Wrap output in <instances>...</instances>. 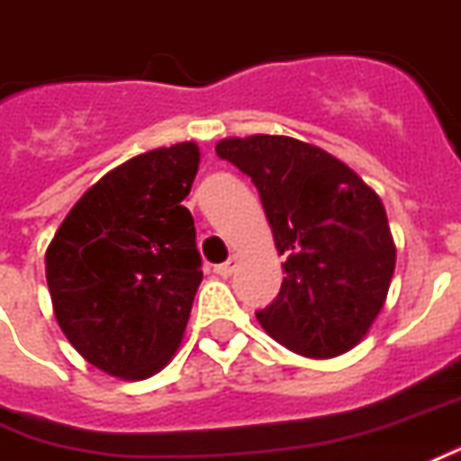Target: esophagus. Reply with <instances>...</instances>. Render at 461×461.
<instances>
[{"mask_svg": "<svg viewBox=\"0 0 461 461\" xmlns=\"http://www.w3.org/2000/svg\"><path fill=\"white\" fill-rule=\"evenodd\" d=\"M237 264H240V257H237V254H231L227 262L217 264V267H214V272H217L220 276H231V272L237 269Z\"/></svg>", "mask_w": 461, "mask_h": 461, "instance_id": "obj_1", "label": "esophagus"}]
</instances>
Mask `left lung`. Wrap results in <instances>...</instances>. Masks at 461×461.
<instances>
[{
	"label": "left lung",
	"instance_id": "8db88e82",
	"mask_svg": "<svg viewBox=\"0 0 461 461\" xmlns=\"http://www.w3.org/2000/svg\"><path fill=\"white\" fill-rule=\"evenodd\" d=\"M217 154L259 189L285 282L257 314L269 337L330 359L362 342L387 302L397 264L384 204L342 159L282 134L227 137Z\"/></svg>",
	"mask_w": 461,
	"mask_h": 461
}]
</instances>
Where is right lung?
I'll use <instances>...</instances> for the list:
<instances>
[{"label":"right lung","instance_id":"1","mask_svg":"<svg viewBox=\"0 0 461 461\" xmlns=\"http://www.w3.org/2000/svg\"><path fill=\"white\" fill-rule=\"evenodd\" d=\"M199 147L131 157L86 189L54 231L44 264L59 330L89 365L119 379L162 372L202 285L194 220L182 199Z\"/></svg>","mask_w":461,"mask_h":461}]
</instances>
